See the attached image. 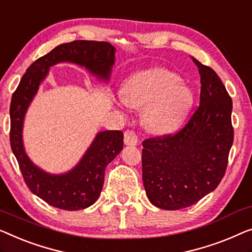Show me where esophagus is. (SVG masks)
Returning <instances> with one entry per match:
<instances>
[{
  "instance_id": "34e87169",
  "label": "esophagus",
  "mask_w": 252,
  "mask_h": 252,
  "mask_svg": "<svg viewBox=\"0 0 252 252\" xmlns=\"http://www.w3.org/2000/svg\"><path fill=\"white\" fill-rule=\"evenodd\" d=\"M124 142L126 145H136L137 144V135L134 130L127 129L124 134Z\"/></svg>"
}]
</instances>
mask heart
<instances>
[{
  "label": "heart",
  "mask_w": 252,
  "mask_h": 252,
  "mask_svg": "<svg viewBox=\"0 0 252 252\" xmlns=\"http://www.w3.org/2000/svg\"><path fill=\"white\" fill-rule=\"evenodd\" d=\"M122 96L129 107H144V125L153 133H168L180 127L193 104L189 86L166 69L133 75L124 85Z\"/></svg>",
  "instance_id": "1"
}]
</instances>
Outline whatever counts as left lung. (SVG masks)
<instances>
[{"label":"left lung","mask_w":252,"mask_h":252,"mask_svg":"<svg viewBox=\"0 0 252 252\" xmlns=\"http://www.w3.org/2000/svg\"><path fill=\"white\" fill-rule=\"evenodd\" d=\"M200 74V104L175 134L143 141L142 176L152 205L178 210L220 183L233 144L232 99L216 72L192 58Z\"/></svg>","instance_id":"obj_1"}]
</instances>
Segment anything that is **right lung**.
<instances>
[{"instance_id": "add662e5", "label": "right lung", "mask_w": 252, "mask_h": 252, "mask_svg": "<svg viewBox=\"0 0 252 252\" xmlns=\"http://www.w3.org/2000/svg\"><path fill=\"white\" fill-rule=\"evenodd\" d=\"M116 49L108 42L74 41L64 43L34 61L14 91L10 105V144L28 189L50 206L79 210L99 198L108 163L123 150L124 134L104 130L96 134L77 165L68 173L52 175L32 162L25 152L23 126L26 111L52 65L72 63L85 67L97 78L108 82L115 63Z\"/></svg>"}]
</instances>
